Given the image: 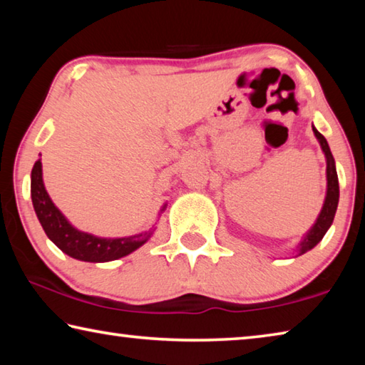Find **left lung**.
Wrapping results in <instances>:
<instances>
[{"instance_id":"left-lung-1","label":"left lung","mask_w":365,"mask_h":365,"mask_svg":"<svg viewBox=\"0 0 365 365\" xmlns=\"http://www.w3.org/2000/svg\"><path fill=\"white\" fill-rule=\"evenodd\" d=\"M312 132L316 135L320 148L325 154V163H327V193L324 200V206L320 209L314 225L309 228V230L302 235L299 243L293 250L294 257H298L304 252L311 251L314 246H317L322 242L324 235L329 232V228L333 224V219H335L338 201H339V185H338V175H336V165L335 159H333V154L330 151V146L327 143V140L322 133H320L316 127L312 125Z\"/></svg>"}]
</instances>
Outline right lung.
I'll use <instances>...</instances> for the list:
<instances>
[{"label":"right lung","instance_id":"right-lung-1","mask_svg":"<svg viewBox=\"0 0 365 365\" xmlns=\"http://www.w3.org/2000/svg\"><path fill=\"white\" fill-rule=\"evenodd\" d=\"M30 195H32V202L36 217L45 230L46 237L58 246V248L66 252L77 261L83 262H109L128 256L130 252L141 248L151 235L156 230V227L150 230L130 235V237L120 238H104L96 237L93 233L82 232L77 227H73L66 215L59 211L54 205L51 197L43 183V169L41 159L36 160L30 175ZM168 202H164L163 207L159 209L158 219L160 214L165 211Z\"/></svg>","mask_w":365,"mask_h":365}]
</instances>
